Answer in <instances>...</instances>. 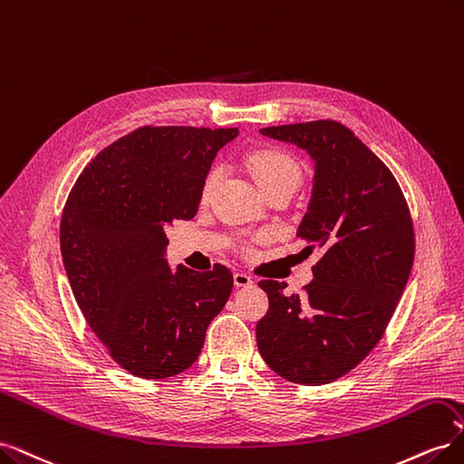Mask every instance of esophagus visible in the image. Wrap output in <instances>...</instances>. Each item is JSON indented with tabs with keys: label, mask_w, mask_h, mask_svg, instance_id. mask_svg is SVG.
Returning a JSON list of instances; mask_svg holds the SVG:
<instances>
[{
	"label": "esophagus",
	"mask_w": 464,
	"mask_h": 464,
	"mask_svg": "<svg viewBox=\"0 0 464 464\" xmlns=\"http://www.w3.org/2000/svg\"><path fill=\"white\" fill-rule=\"evenodd\" d=\"M234 285L236 286H249V285H254V278H251L249 275H246V273H234Z\"/></svg>",
	"instance_id": "esophagus-1"
}]
</instances>
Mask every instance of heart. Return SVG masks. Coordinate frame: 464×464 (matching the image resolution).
<instances>
[{"label": "heart", "mask_w": 464, "mask_h": 464, "mask_svg": "<svg viewBox=\"0 0 464 464\" xmlns=\"http://www.w3.org/2000/svg\"><path fill=\"white\" fill-rule=\"evenodd\" d=\"M244 164L247 168L249 176L254 178L257 188L266 193L276 188H286L294 191L300 184L302 170L296 159L290 152L275 147H261L254 149L246 154ZM220 179L218 168H210L201 184V201H207L213 195L217 184Z\"/></svg>", "instance_id": "obj_1"}]
</instances>
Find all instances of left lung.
<instances>
[{"mask_svg":"<svg viewBox=\"0 0 464 464\" xmlns=\"http://www.w3.org/2000/svg\"><path fill=\"white\" fill-rule=\"evenodd\" d=\"M263 135L298 145L315 162L298 236L321 259L304 294L261 280L269 310L257 321L259 354L300 385L334 382L366 358L389 325L414 263V224L401 186L360 139L333 120L275 125Z\"/></svg>","mask_w":464,"mask_h":464,"instance_id":"obj_1","label":"left lung"}]
</instances>
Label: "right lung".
Instances as JSON below:
<instances>
[{
	"label": "right lung",
	"instance_id": "1",
	"mask_svg": "<svg viewBox=\"0 0 464 464\" xmlns=\"http://www.w3.org/2000/svg\"><path fill=\"white\" fill-rule=\"evenodd\" d=\"M236 135L145 125L98 152L69 191L60 224L69 285L111 360L137 377L188 370L230 298L228 266L170 271L164 230L195 217L210 162Z\"/></svg>",
	"mask_w": 464,
	"mask_h": 464
}]
</instances>
